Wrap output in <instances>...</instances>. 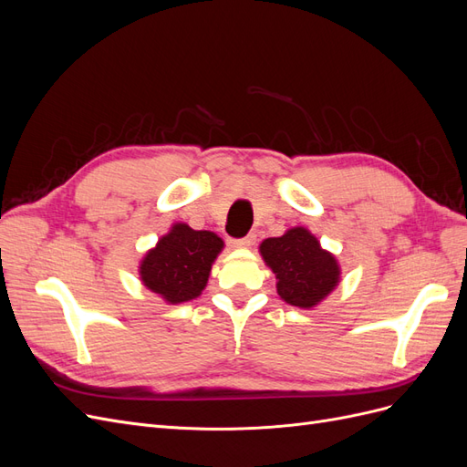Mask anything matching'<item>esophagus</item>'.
<instances>
[{
	"label": "esophagus",
	"mask_w": 467,
	"mask_h": 467,
	"mask_svg": "<svg viewBox=\"0 0 467 467\" xmlns=\"http://www.w3.org/2000/svg\"><path fill=\"white\" fill-rule=\"evenodd\" d=\"M253 244H255V235H247V237H242V239H234V247H239V249H247L251 247Z\"/></svg>",
	"instance_id": "1"
}]
</instances>
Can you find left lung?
Returning <instances> with one entry per match:
<instances>
[{
	"instance_id": "left-lung-1",
	"label": "left lung",
	"mask_w": 467,
	"mask_h": 467,
	"mask_svg": "<svg viewBox=\"0 0 467 467\" xmlns=\"http://www.w3.org/2000/svg\"><path fill=\"white\" fill-rule=\"evenodd\" d=\"M265 265L276 276L280 300L312 309L341 282V265L331 251L304 225L286 230L280 237H266L259 245Z\"/></svg>"
}]
</instances>
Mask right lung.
<instances>
[{"label":"right lung","mask_w":467,"mask_h":467,"mask_svg":"<svg viewBox=\"0 0 467 467\" xmlns=\"http://www.w3.org/2000/svg\"><path fill=\"white\" fill-rule=\"evenodd\" d=\"M222 249V237L214 232L192 230L175 222L140 261V280L165 304L191 302L206 288L212 265Z\"/></svg>","instance_id":"right-lung-1"}]
</instances>
